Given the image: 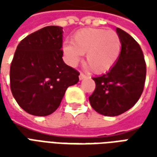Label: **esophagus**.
I'll return each mask as SVG.
<instances>
[{
  "label": "esophagus",
  "instance_id": "34e87169",
  "mask_svg": "<svg viewBox=\"0 0 157 157\" xmlns=\"http://www.w3.org/2000/svg\"><path fill=\"white\" fill-rule=\"evenodd\" d=\"M86 75H84L83 73H81L80 75H79V79H80V80H83V79L86 78Z\"/></svg>",
  "mask_w": 157,
  "mask_h": 157
}]
</instances>
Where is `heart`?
<instances>
[{
  "instance_id": "b5f03b06",
  "label": "heart",
  "mask_w": 157,
  "mask_h": 157,
  "mask_svg": "<svg viewBox=\"0 0 157 157\" xmlns=\"http://www.w3.org/2000/svg\"><path fill=\"white\" fill-rule=\"evenodd\" d=\"M63 52L72 65L86 54V64L92 71H109L121 52V39L114 31L102 29H83L73 36L72 42H65Z\"/></svg>"
}]
</instances>
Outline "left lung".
Returning a JSON list of instances; mask_svg holds the SVG:
<instances>
[{"label": "left lung", "instance_id": "8db88e82", "mask_svg": "<svg viewBox=\"0 0 157 157\" xmlns=\"http://www.w3.org/2000/svg\"><path fill=\"white\" fill-rule=\"evenodd\" d=\"M121 39V52L109 72L93 77L96 88L89 97L96 112L118 116L128 111L141 96L145 82L146 65L140 46L128 33L116 29Z\"/></svg>", "mask_w": 157, "mask_h": 157}]
</instances>
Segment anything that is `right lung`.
<instances>
[{"instance_id":"obj_1","label":"right lung","mask_w":157,"mask_h":157,"mask_svg":"<svg viewBox=\"0 0 157 157\" xmlns=\"http://www.w3.org/2000/svg\"><path fill=\"white\" fill-rule=\"evenodd\" d=\"M63 28L48 26L19 43L10 67V86L18 105L29 114L47 116L58 109L79 73L63 61Z\"/></svg>"}]
</instances>
